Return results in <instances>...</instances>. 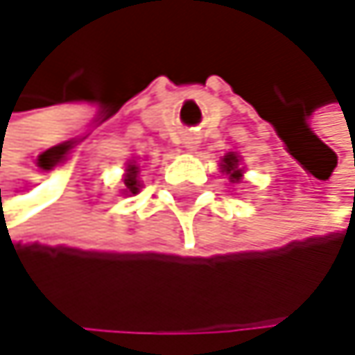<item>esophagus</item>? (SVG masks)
<instances>
[{
	"label": "esophagus",
	"mask_w": 355,
	"mask_h": 355,
	"mask_svg": "<svg viewBox=\"0 0 355 355\" xmlns=\"http://www.w3.org/2000/svg\"><path fill=\"white\" fill-rule=\"evenodd\" d=\"M185 147H187V149H196V147H198V139H196V137H187Z\"/></svg>",
	"instance_id": "1"
}]
</instances>
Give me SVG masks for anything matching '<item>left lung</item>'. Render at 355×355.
<instances>
[{"label": "left lung", "mask_w": 355, "mask_h": 355, "mask_svg": "<svg viewBox=\"0 0 355 355\" xmlns=\"http://www.w3.org/2000/svg\"><path fill=\"white\" fill-rule=\"evenodd\" d=\"M220 166H223V172L230 174V181L232 183H240V179H242V168H240V159H238L236 153H227L223 157V164Z\"/></svg>", "instance_id": "left-lung-1"}]
</instances>
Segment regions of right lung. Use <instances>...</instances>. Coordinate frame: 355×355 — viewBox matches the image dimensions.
<instances>
[{
	"label": "right lung",
	"instance_id": "1",
	"mask_svg": "<svg viewBox=\"0 0 355 355\" xmlns=\"http://www.w3.org/2000/svg\"><path fill=\"white\" fill-rule=\"evenodd\" d=\"M123 191L125 193H139L141 183H139V166L137 164H128L125 168V176H123Z\"/></svg>",
	"mask_w": 355,
	"mask_h": 355
}]
</instances>
